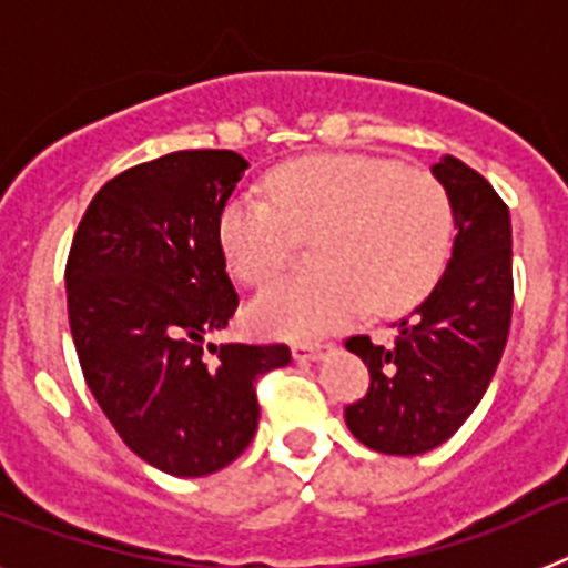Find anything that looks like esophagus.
I'll return each instance as SVG.
<instances>
[{
  "label": "esophagus",
  "mask_w": 568,
  "mask_h": 568,
  "mask_svg": "<svg viewBox=\"0 0 568 568\" xmlns=\"http://www.w3.org/2000/svg\"><path fill=\"white\" fill-rule=\"evenodd\" d=\"M329 344H295L293 355L295 361H318L321 355L327 353Z\"/></svg>",
  "instance_id": "obj_1"
}]
</instances>
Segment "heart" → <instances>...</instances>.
<instances>
[{"instance_id": "heart-1", "label": "heart", "mask_w": 568, "mask_h": 568, "mask_svg": "<svg viewBox=\"0 0 568 568\" xmlns=\"http://www.w3.org/2000/svg\"><path fill=\"white\" fill-rule=\"evenodd\" d=\"M453 199L438 175L369 155H310L275 170L267 195H233L219 241L235 278L264 287L315 241L318 273L287 278L250 304L253 329L313 338L361 313L413 307L440 278L453 250Z\"/></svg>"}]
</instances>
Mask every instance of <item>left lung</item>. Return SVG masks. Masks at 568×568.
I'll return each mask as SVG.
<instances>
[{"mask_svg": "<svg viewBox=\"0 0 568 568\" xmlns=\"http://www.w3.org/2000/svg\"><path fill=\"white\" fill-rule=\"evenodd\" d=\"M433 173L453 199L455 247L433 293L398 321L393 344L353 335L369 389L344 409L349 433L384 455H420L453 438L498 369L511 324L509 207L478 170L440 155Z\"/></svg>", "mask_w": 568, "mask_h": 568, "instance_id": "8db88e82", "label": "left lung"}]
</instances>
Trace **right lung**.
<instances>
[{
	"mask_svg": "<svg viewBox=\"0 0 568 568\" xmlns=\"http://www.w3.org/2000/svg\"><path fill=\"white\" fill-rule=\"evenodd\" d=\"M247 168L233 150L135 164L93 195L68 253L70 333L90 393L124 444L175 478L213 475L247 449L255 381L293 358L287 344L204 349L239 310L219 219Z\"/></svg>",
	"mask_w": 568,
	"mask_h": 568,
	"instance_id": "add662e5",
	"label": "right lung"
}]
</instances>
